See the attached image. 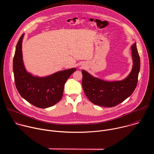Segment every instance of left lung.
<instances>
[{
    "instance_id": "1",
    "label": "left lung",
    "mask_w": 154,
    "mask_h": 154,
    "mask_svg": "<svg viewBox=\"0 0 154 154\" xmlns=\"http://www.w3.org/2000/svg\"><path fill=\"white\" fill-rule=\"evenodd\" d=\"M133 65L129 74L124 79L116 81H105L82 70V87L92 103L105 107L115 106L133 93L138 83L140 69V58L136 42L131 46Z\"/></svg>"
}]
</instances>
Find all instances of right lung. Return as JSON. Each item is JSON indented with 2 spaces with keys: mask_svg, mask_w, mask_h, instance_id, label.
<instances>
[{
  "mask_svg": "<svg viewBox=\"0 0 154 154\" xmlns=\"http://www.w3.org/2000/svg\"><path fill=\"white\" fill-rule=\"evenodd\" d=\"M24 34L20 37L13 58V73L16 88L21 97L33 105L46 108L58 103L62 98L64 84L76 71L71 68L52 74L39 77L29 72L23 61L22 44Z\"/></svg>",
  "mask_w": 154,
  "mask_h": 154,
  "instance_id": "obj_1",
  "label": "right lung"
}]
</instances>
